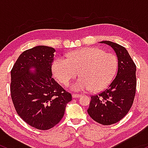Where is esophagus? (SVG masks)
<instances>
[{
  "label": "esophagus",
  "mask_w": 148,
  "mask_h": 148,
  "mask_svg": "<svg viewBox=\"0 0 148 148\" xmlns=\"http://www.w3.org/2000/svg\"><path fill=\"white\" fill-rule=\"evenodd\" d=\"M81 97V95L79 94H72V97L73 98H79Z\"/></svg>",
  "instance_id": "34e87169"
}]
</instances>
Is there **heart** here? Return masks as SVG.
Here are the masks:
<instances>
[{
  "mask_svg": "<svg viewBox=\"0 0 148 148\" xmlns=\"http://www.w3.org/2000/svg\"><path fill=\"white\" fill-rule=\"evenodd\" d=\"M117 69L118 60L114 54L94 47L73 51L67 59L58 57L52 64L53 74L64 86H67L79 72L81 77L71 86L75 91L102 90L111 82Z\"/></svg>",
  "mask_w": 148,
  "mask_h": 148,
  "instance_id": "heart-1",
  "label": "heart"
}]
</instances>
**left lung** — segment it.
<instances>
[{"instance_id":"1","label":"left lung","mask_w":148,"mask_h":148,"mask_svg":"<svg viewBox=\"0 0 148 148\" xmlns=\"http://www.w3.org/2000/svg\"><path fill=\"white\" fill-rule=\"evenodd\" d=\"M101 43L111 46L116 53L118 73L107 89L91 96L88 113L97 123L110 125L121 120L133 104L136 88V67L123 46L110 41Z\"/></svg>"}]
</instances>
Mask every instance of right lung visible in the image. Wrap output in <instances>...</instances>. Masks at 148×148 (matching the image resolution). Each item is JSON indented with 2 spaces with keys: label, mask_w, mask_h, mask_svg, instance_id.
<instances>
[{
  "label": "right lung",
  "mask_w": 148,
  "mask_h": 148,
  "mask_svg": "<svg viewBox=\"0 0 148 148\" xmlns=\"http://www.w3.org/2000/svg\"><path fill=\"white\" fill-rule=\"evenodd\" d=\"M55 49L37 46L23 51L11 70L10 92L17 114L30 126L50 130L63 117L72 95L52 78ZM31 67L36 68L29 72Z\"/></svg>",
  "instance_id": "1"
}]
</instances>
